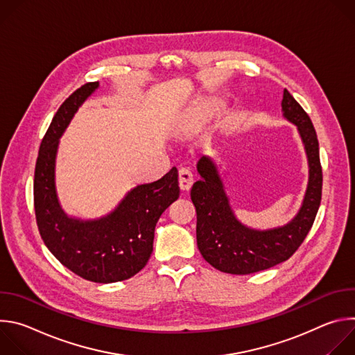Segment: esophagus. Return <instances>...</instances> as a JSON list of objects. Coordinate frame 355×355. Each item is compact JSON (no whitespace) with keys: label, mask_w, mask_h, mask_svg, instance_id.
<instances>
[{"label":"esophagus","mask_w":355,"mask_h":355,"mask_svg":"<svg viewBox=\"0 0 355 355\" xmlns=\"http://www.w3.org/2000/svg\"><path fill=\"white\" fill-rule=\"evenodd\" d=\"M192 181H193V178H192L191 170L187 168V167H181L178 170V185H180V188L182 191H188L192 185Z\"/></svg>","instance_id":"esophagus-1"}]
</instances>
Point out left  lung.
Instances as JSON below:
<instances>
[{
  "mask_svg": "<svg viewBox=\"0 0 355 355\" xmlns=\"http://www.w3.org/2000/svg\"><path fill=\"white\" fill-rule=\"evenodd\" d=\"M281 107L284 116L297 126L309 160L303 205L286 226L266 232L243 226L233 215L215 163L207 156L198 162L200 180L191 189L196 211V243L202 257L222 272L247 275L286 261L308 236L319 211L323 173L316 130L288 89H284Z\"/></svg>",
  "mask_w": 355,
  "mask_h": 355,
  "instance_id": "1",
  "label": "left lung"
}]
</instances>
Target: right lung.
Segmentation results:
<instances>
[{
  "label": "right lung",
  "instance_id": "1",
  "mask_svg": "<svg viewBox=\"0 0 355 355\" xmlns=\"http://www.w3.org/2000/svg\"><path fill=\"white\" fill-rule=\"evenodd\" d=\"M98 81L77 88L58 110L44 133L35 166L33 204L39 233L52 254L78 277L98 284L129 279L148 261L155 227L180 196L173 167L159 181L137 185L108 216L81 222L67 218L55 189V157L59 137Z\"/></svg>",
  "mask_w": 355,
  "mask_h": 355
}]
</instances>
